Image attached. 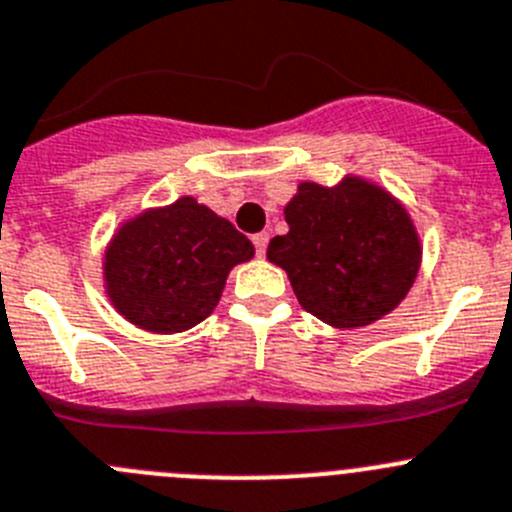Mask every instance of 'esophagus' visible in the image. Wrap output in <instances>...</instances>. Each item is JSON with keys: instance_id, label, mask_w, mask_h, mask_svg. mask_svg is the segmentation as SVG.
I'll use <instances>...</instances> for the list:
<instances>
[{"instance_id": "esophagus-1", "label": "esophagus", "mask_w": 512, "mask_h": 512, "mask_svg": "<svg viewBox=\"0 0 512 512\" xmlns=\"http://www.w3.org/2000/svg\"><path fill=\"white\" fill-rule=\"evenodd\" d=\"M267 242H270V234H267V232H257V234H252V245H255L257 255H260V257L265 255Z\"/></svg>"}]
</instances>
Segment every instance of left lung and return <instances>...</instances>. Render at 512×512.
Returning a JSON list of instances; mask_svg holds the SVG:
<instances>
[{
  "mask_svg": "<svg viewBox=\"0 0 512 512\" xmlns=\"http://www.w3.org/2000/svg\"><path fill=\"white\" fill-rule=\"evenodd\" d=\"M285 222L288 234L272 237L267 260L288 272L298 303L328 326L346 331L381 321L417 280V227L374 181L353 174L336 186L300 181Z\"/></svg>",
  "mask_w": 512,
  "mask_h": 512,
  "instance_id": "left-lung-1",
  "label": "left lung"
}]
</instances>
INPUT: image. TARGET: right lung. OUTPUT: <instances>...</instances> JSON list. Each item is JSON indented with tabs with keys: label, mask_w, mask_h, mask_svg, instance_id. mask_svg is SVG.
Returning a JSON list of instances; mask_svg holds the SVG:
<instances>
[{
	"label": "right lung",
	"mask_w": 512,
	"mask_h": 512,
	"mask_svg": "<svg viewBox=\"0 0 512 512\" xmlns=\"http://www.w3.org/2000/svg\"><path fill=\"white\" fill-rule=\"evenodd\" d=\"M252 257V242L229 219L181 197L116 229L103 255L105 295L143 331H189L217 308L229 270Z\"/></svg>",
	"instance_id": "obj_1"
}]
</instances>
